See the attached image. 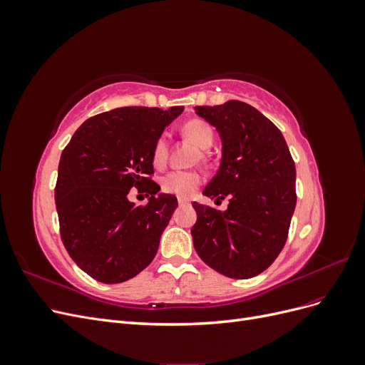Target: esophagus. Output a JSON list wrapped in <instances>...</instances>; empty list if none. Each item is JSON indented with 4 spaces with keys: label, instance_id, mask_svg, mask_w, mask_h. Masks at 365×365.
Masks as SVG:
<instances>
[{
    "label": "esophagus",
    "instance_id": "34e87169",
    "mask_svg": "<svg viewBox=\"0 0 365 365\" xmlns=\"http://www.w3.org/2000/svg\"><path fill=\"white\" fill-rule=\"evenodd\" d=\"M178 204L180 205H189L190 201L189 200H184V197H178Z\"/></svg>",
    "mask_w": 365,
    "mask_h": 365
}]
</instances>
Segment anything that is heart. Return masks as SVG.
<instances>
[{
  "label": "heart",
  "mask_w": 365,
  "mask_h": 365,
  "mask_svg": "<svg viewBox=\"0 0 365 365\" xmlns=\"http://www.w3.org/2000/svg\"><path fill=\"white\" fill-rule=\"evenodd\" d=\"M181 134L200 149H210L215 141V129L205 120L192 118L181 126ZM169 140L161 134L152 149V161L157 168H163L168 161ZM201 175L193 170H173L163 178V190L180 197H190L201 184Z\"/></svg>",
  "instance_id": "b5f03b06"
}]
</instances>
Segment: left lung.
<instances>
[{
	"mask_svg": "<svg viewBox=\"0 0 365 365\" xmlns=\"http://www.w3.org/2000/svg\"><path fill=\"white\" fill-rule=\"evenodd\" d=\"M215 126L222 158L202 195L228 208L193 202V245L204 263L230 279H251L277 259L295 210V164L279 128L239 101L195 106ZM215 201V202H216Z\"/></svg>",
	"mask_w": 365,
	"mask_h": 365,
	"instance_id": "8db88e82",
	"label": "left lung"
}]
</instances>
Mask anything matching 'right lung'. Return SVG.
Returning <instances> with one entry per match:
<instances>
[{"label":"right lung","mask_w":365,"mask_h":365,"mask_svg":"<svg viewBox=\"0 0 365 365\" xmlns=\"http://www.w3.org/2000/svg\"><path fill=\"white\" fill-rule=\"evenodd\" d=\"M182 111L117 108L88 118L63 149L54 189L61 237L77 267L97 282H126L155 257L178 201L149 178L152 149ZM132 186L151 196L146 206L127 200Z\"/></svg>","instance_id":"1"}]
</instances>
